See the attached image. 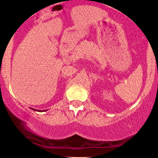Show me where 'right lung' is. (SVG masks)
I'll return each instance as SVG.
<instances>
[{"label": "right lung", "instance_id": "obj_1", "mask_svg": "<svg viewBox=\"0 0 158 158\" xmlns=\"http://www.w3.org/2000/svg\"><path fill=\"white\" fill-rule=\"evenodd\" d=\"M33 110H36V109H33ZM38 111H40V110H38Z\"/></svg>", "mask_w": 158, "mask_h": 158}]
</instances>
